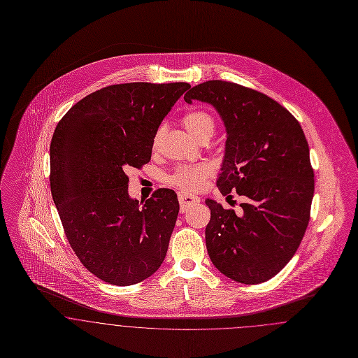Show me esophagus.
<instances>
[{
  "label": "esophagus",
  "mask_w": 358,
  "mask_h": 358,
  "mask_svg": "<svg viewBox=\"0 0 358 358\" xmlns=\"http://www.w3.org/2000/svg\"><path fill=\"white\" fill-rule=\"evenodd\" d=\"M178 201H180L181 211L185 213L188 208L198 204L199 198L198 196H194V195H189V194H185V192H180L178 194Z\"/></svg>",
  "instance_id": "34e87169"
}]
</instances>
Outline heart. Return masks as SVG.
I'll return each mask as SVG.
<instances>
[{"instance_id":"heart-1","label":"heart","mask_w":358,"mask_h":358,"mask_svg":"<svg viewBox=\"0 0 358 358\" xmlns=\"http://www.w3.org/2000/svg\"><path fill=\"white\" fill-rule=\"evenodd\" d=\"M182 123L185 129L191 133V136L198 140L204 141L214 134L215 130V120L213 115L204 110H194L184 115ZM162 131H158L154 138V145L157 147L159 143ZM211 173L210 167L207 164H199V166H180L171 176H170V184L182 189V191H195L199 189L204 180Z\"/></svg>"}]
</instances>
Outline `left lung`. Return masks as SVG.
<instances>
[{
	"label": "left lung",
	"mask_w": 358,
	"mask_h": 358,
	"mask_svg": "<svg viewBox=\"0 0 358 358\" xmlns=\"http://www.w3.org/2000/svg\"><path fill=\"white\" fill-rule=\"evenodd\" d=\"M191 104H211L227 129L217 187L248 199L243 211L211 210L206 247L214 266L243 284L276 276L296 252L310 220L315 174L299 122L278 101L227 80H207L185 93Z\"/></svg>",
	"instance_id": "left-lung-1"
}]
</instances>
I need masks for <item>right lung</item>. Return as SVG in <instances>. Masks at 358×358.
I'll return each mask as SVG.
<instances>
[{"label":"right lung","mask_w":358,"mask_h":358,"mask_svg":"<svg viewBox=\"0 0 358 358\" xmlns=\"http://www.w3.org/2000/svg\"><path fill=\"white\" fill-rule=\"evenodd\" d=\"M191 87L185 82L120 83L83 97L50 141V192L82 265L114 285L159 269L180 204L160 188L141 204L127 192L129 167L151 160L160 122Z\"/></svg>","instance_id":"obj_1"}]
</instances>
